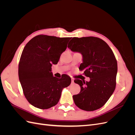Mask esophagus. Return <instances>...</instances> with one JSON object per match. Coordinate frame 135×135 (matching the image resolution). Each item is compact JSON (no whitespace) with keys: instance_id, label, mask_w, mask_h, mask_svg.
<instances>
[{"instance_id":"34e87169","label":"esophagus","mask_w":135,"mask_h":135,"mask_svg":"<svg viewBox=\"0 0 135 135\" xmlns=\"http://www.w3.org/2000/svg\"><path fill=\"white\" fill-rule=\"evenodd\" d=\"M74 78H71V83H74Z\"/></svg>"}]
</instances>
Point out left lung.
Segmentation results:
<instances>
[{
	"label": "left lung",
	"mask_w": 135,
	"mask_h": 135,
	"mask_svg": "<svg viewBox=\"0 0 135 135\" xmlns=\"http://www.w3.org/2000/svg\"><path fill=\"white\" fill-rule=\"evenodd\" d=\"M68 47L82 54L83 61L79 69L90 78V81L86 82L74 80L81 88L79 94L73 96L75 104L88 112L101 108L115 89L118 66L113 51L103 40L93 36L74 37Z\"/></svg>",
	"instance_id": "1"
}]
</instances>
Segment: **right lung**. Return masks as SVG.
Masks as SVG:
<instances>
[{"label":"right lung","instance_id":"add662e5","mask_svg":"<svg viewBox=\"0 0 135 135\" xmlns=\"http://www.w3.org/2000/svg\"><path fill=\"white\" fill-rule=\"evenodd\" d=\"M71 38L38 35L24 47L18 64V77L28 103L35 108L47 109L60 99L62 89L71 83L70 76H53L52 64H57Z\"/></svg>","mask_w":135,"mask_h":135}]
</instances>
